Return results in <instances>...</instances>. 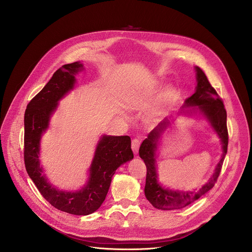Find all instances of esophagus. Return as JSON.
I'll use <instances>...</instances> for the list:
<instances>
[{"label": "esophagus", "instance_id": "obj_1", "mask_svg": "<svg viewBox=\"0 0 252 252\" xmlns=\"http://www.w3.org/2000/svg\"><path fill=\"white\" fill-rule=\"evenodd\" d=\"M139 146H140V139L139 138H133L131 140V149H132V152L133 154H137L138 152V149H139Z\"/></svg>", "mask_w": 252, "mask_h": 252}]
</instances>
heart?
Wrapping results in <instances>:
<instances>
[{"label":"heart","instance_id":"1","mask_svg":"<svg viewBox=\"0 0 252 252\" xmlns=\"http://www.w3.org/2000/svg\"><path fill=\"white\" fill-rule=\"evenodd\" d=\"M172 94H173V92H172V90H171V89H167V90H166V92H165V95H166L167 97L171 96V95H172Z\"/></svg>","mask_w":252,"mask_h":252}]
</instances>
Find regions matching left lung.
<instances>
[{
	"mask_svg": "<svg viewBox=\"0 0 252 252\" xmlns=\"http://www.w3.org/2000/svg\"><path fill=\"white\" fill-rule=\"evenodd\" d=\"M195 70L197 81L196 91L191 96L186 99L185 104L186 106H196L189 111H199L210 123L211 126L220 138L222 156L208 183H206L198 191H181L163 189L158 183L156 153L158 150V139L169 125L168 119H164L149 133L148 138L142 141L138 151L139 157L147 165L145 194L153 206L158 209L172 210L186 207L210 190L214 187L215 183L218 182L225 155L227 153L228 131L226 126V111L224 109L223 101L208 82L203 70L198 66H195Z\"/></svg>",
	"mask_w": 252,
	"mask_h": 252,
	"instance_id": "left-lung-1",
	"label": "left lung"
}]
</instances>
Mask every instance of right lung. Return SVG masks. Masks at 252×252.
Masks as SVG:
<instances>
[{
  "mask_svg": "<svg viewBox=\"0 0 252 252\" xmlns=\"http://www.w3.org/2000/svg\"><path fill=\"white\" fill-rule=\"evenodd\" d=\"M82 68L81 62L60 67L44 89L28 103L24 120V159L29 176L54 207L75 215H88L98 209L105 199L117 168L133 158L128 135H103L90 167L89 182L81 190H58L48 183L43 174L39 159L41 136L49 126L50 118L57 109L58 101L74 88L75 75Z\"/></svg>",
  "mask_w": 252,
  "mask_h": 252,
  "instance_id": "1",
  "label": "right lung"
}]
</instances>
